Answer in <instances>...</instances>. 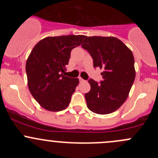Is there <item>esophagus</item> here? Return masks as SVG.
Segmentation results:
<instances>
[{
    "label": "esophagus",
    "mask_w": 158,
    "mask_h": 158,
    "mask_svg": "<svg viewBox=\"0 0 158 158\" xmlns=\"http://www.w3.org/2000/svg\"><path fill=\"white\" fill-rule=\"evenodd\" d=\"M79 82H84V81H85L83 79H82L81 77H79Z\"/></svg>",
    "instance_id": "esophagus-1"
}]
</instances>
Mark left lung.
I'll return each mask as SVG.
<instances>
[{
	"mask_svg": "<svg viewBox=\"0 0 158 158\" xmlns=\"http://www.w3.org/2000/svg\"><path fill=\"white\" fill-rule=\"evenodd\" d=\"M93 59L94 68L102 69L100 83L90 79L91 89L85 94L88 109L107 114L122 106L135 79V59L131 49L114 36H86L82 44Z\"/></svg>",
	"mask_w": 158,
	"mask_h": 158,
	"instance_id": "8db88e82",
	"label": "left lung"
}]
</instances>
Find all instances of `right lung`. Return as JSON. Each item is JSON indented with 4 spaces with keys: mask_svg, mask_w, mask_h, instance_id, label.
I'll return each mask as SVG.
<instances>
[{
    "mask_svg": "<svg viewBox=\"0 0 158 158\" xmlns=\"http://www.w3.org/2000/svg\"><path fill=\"white\" fill-rule=\"evenodd\" d=\"M84 35L48 36L32 49L26 63L28 88L46 110L59 111L69 106L79 79L65 76L72 49L82 44Z\"/></svg>",
    "mask_w": 158,
    "mask_h": 158,
    "instance_id": "add662e5",
    "label": "right lung"
}]
</instances>
